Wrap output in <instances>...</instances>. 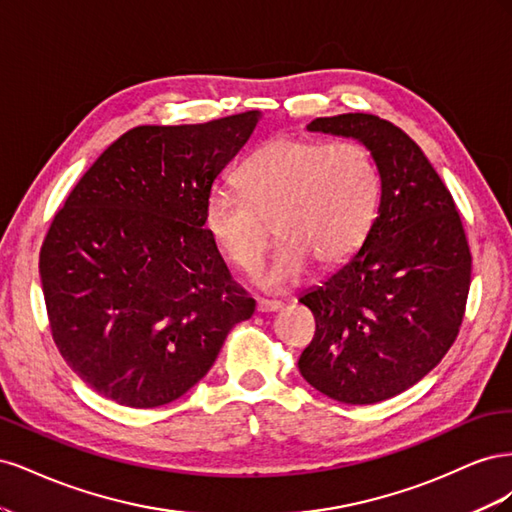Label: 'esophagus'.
<instances>
[{
    "instance_id": "34e87169",
    "label": "esophagus",
    "mask_w": 512,
    "mask_h": 512,
    "mask_svg": "<svg viewBox=\"0 0 512 512\" xmlns=\"http://www.w3.org/2000/svg\"><path fill=\"white\" fill-rule=\"evenodd\" d=\"M284 303L280 301H269V299H258V312L260 314H269V312H277V309H282Z\"/></svg>"
}]
</instances>
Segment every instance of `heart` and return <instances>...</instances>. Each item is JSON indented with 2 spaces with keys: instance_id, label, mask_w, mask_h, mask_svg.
<instances>
[{
  "instance_id": "obj_1",
  "label": "heart",
  "mask_w": 512,
  "mask_h": 512,
  "mask_svg": "<svg viewBox=\"0 0 512 512\" xmlns=\"http://www.w3.org/2000/svg\"><path fill=\"white\" fill-rule=\"evenodd\" d=\"M239 183L243 194L224 185L209 190L205 230L228 262L250 271L275 220L282 245L258 271V284L273 292L299 284L312 262L344 265L363 245L380 203L378 166L352 141L277 136L243 162Z\"/></svg>"
}]
</instances>
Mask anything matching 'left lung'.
<instances>
[{"instance_id": "8db88e82", "label": "left lung", "mask_w": 512, "mask_h": 512, "mask_svg": "<svg viewBox=\"0 0 512 512\" xmlns=\"http://www.w3.org/2000/svg\"><path fill=\"white\" fill-rule=\"evenodd\" d=\"M307 130L359 141L378 166L380 203L356 254L301 294L316 333L299 371L342 404H378L425 378L453 346L470 290L468 239L451 192L391 121L346 113Z\"/></svg>"}]
</instances>
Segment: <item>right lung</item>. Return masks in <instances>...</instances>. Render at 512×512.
I'll return each instance as SVG.
<instances>
[{"label":"right lung","mask_w":512,"mask_h":512,"mask_svg":"<svg viewBox=\"0 0 512 512\" xmlns=\"http://www.w3.org/2000/svg\"><path fill=\"white\" fill-rule=\"evenodd\" d=\"M260 119L138 126L74 185L40 250L55 344L79 378L158 408L207 376L256 301L205 230V198Z\"/></svg>","instance_id":"right-lung-1"}]
</instances>
